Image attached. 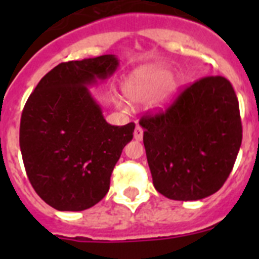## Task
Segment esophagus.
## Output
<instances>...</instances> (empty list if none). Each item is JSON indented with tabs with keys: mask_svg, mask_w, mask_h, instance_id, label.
<instances>
[{
	"mask_svg": "<svg viewBox=\"0 0 259 259\" xmlns=\"http://www.w3.org/2000/svg\"><path fill=\"white\" fill-rule=\"evenodd\" d=\"M143 128L140 127V125H136V128H135V132H134V137L135 140L136 141H141L143 140Z\"/></svg>",
	"mask_w": 259,
	"mask_h": 259,
	"instance_id": "esophagus-1",
	"label": "esophagus"
}]
</instances>
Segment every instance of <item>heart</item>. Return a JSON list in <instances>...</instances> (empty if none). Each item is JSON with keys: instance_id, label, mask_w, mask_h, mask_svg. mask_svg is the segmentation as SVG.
Instances as JSON below:
<instances>
[{"instance_id": "b5f03b06", "label": "heart", "mask_w": 259, "mask_h": 259, "mask_svg": "<svg viewBox=\"0 0 259 259\" xmlns=\"http://www.w3.org/2000/svg\"><path fill=\"white\" fill-rule=\"evenodd\" d=\"M180 88L179 76L171 75L170 68L161 63L141 66L125 79L124 93L130 101L141 104L155 97V109H163Z\"/></svg>"}]
</instances>
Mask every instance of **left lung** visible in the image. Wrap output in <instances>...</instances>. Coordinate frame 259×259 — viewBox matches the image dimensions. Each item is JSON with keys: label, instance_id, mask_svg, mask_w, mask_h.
<instances>
[{"label": "left lung", "instance_id": "left-lung-1", "mask_svg": "<svg viewBox=\"0 0 259 259\" xmlns=\"http://www.w3.org/2000/svg\"><path fill=\"white\" fill-rule=\"evenodd\" d=\"M140 125L154 188L171 200L197 201L219 191L241 146L239 101L223 76L198 80Z\"/></svg>", "mask_w": 259, "mask_h": 259}]
</instances>
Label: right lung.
I'll return each mask as SVG.
<instances>
[{"label":"right lung","instance_id":"right-lung-1","mask_svg":"<svg viewBox=\"0 0 259 259\" xmlns=\"http://www.w3.org/2000/svg\"><path fill=\"white\" fill-rule=\"evenodd\" d=\"M114 54L59 63L31 93L19 144L36 193L59 211H83L106 196L110 176L135 123L106 122L89 87L116 71Z\"/></svg>","mask_w":259,"mask_h":259}]
</instances>
